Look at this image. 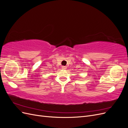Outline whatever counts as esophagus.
I'll return each instance as SVG.
<instances>
[{
  "label": "esophagus",
  "mask_w": 128,
  "mask_h": 128,
  "mask_svg": "<svg viewBox=\"0 0 128 128\" xmlns=\"http://www.w3.org/2000/svg\"><path fill=\"white\" fill-rule=\"evenodd\" d=\"M62 68L63 69H66L67 68V67L66 66H62Z\"/></svg>",
  "instance_id": "obj_1"
}]
</instances>
